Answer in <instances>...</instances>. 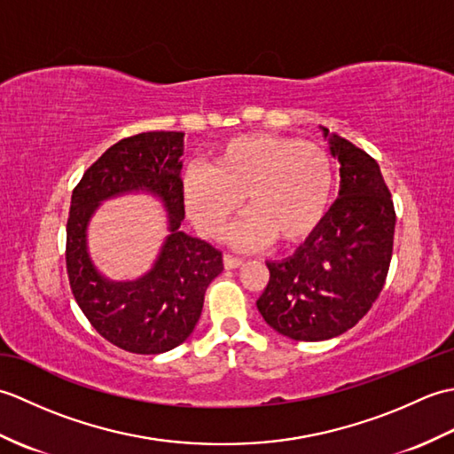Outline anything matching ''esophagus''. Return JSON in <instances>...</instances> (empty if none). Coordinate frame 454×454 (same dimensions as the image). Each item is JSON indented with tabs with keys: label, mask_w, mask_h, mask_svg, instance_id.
Here are the masks:
<instances>
[{
	"label": "esophagus",
	"mask_w": 454,
	"mask_h": 454,
	"mask_svg": "<svg viewBox=\"0 0 454 454\" xmlns=\"http://www.w3.org/2000/svg\"><path fill=\"white\" fill-rule=\"evenodd\" d=\"M244 263L242 257H236V255H230V254H224V267L226 269H238L239 265Z\"/></svg>",
	"instance_id": "esophagus-1"
}]
</instances>
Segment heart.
Returning a JSON list of instances; mask_svg holds the SVG:
<instances>
[{
    "mask_svg": "<svg viewBox=\"0 0 454 454\" xmlns=\"http://www.w3.org/2000/svg\"><path fill=\"white\" fill-rule=\"evenodd\" d=\"M333 181V161L322 146L254 132L220 144L208 169L191 168L183 177V200L200 232L216 238L246 197L252 215L234 230L232 242L255 247L273 238L291 246L322 224Z\"/></svg>",
    "mask_w": 454,
    "mask_h": 454,
    "instance_id": "obj_1",
    "label": "heart"
}]
</instances>
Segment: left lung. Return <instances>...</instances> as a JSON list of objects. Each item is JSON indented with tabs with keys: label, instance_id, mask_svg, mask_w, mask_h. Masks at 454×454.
I'll use <instances>...</instances> for the list:
<instances>
[{
	"label": "left lung",
	"instance_id": "1",
	"mask_svg": "<svg viewBox=\"0 0 454 454\" xmlns=\"http://www.w3.org/2000/svg\"><path fill=\"white\" fill-rule=\"evenodd\" d=\"M322 130L341 166L340 197L291 257L267 262L269 283L257 301L263 320L294 341L332 340L371 310L387 281L396 226L379 163Z\"/></svg>",
	"mask_w": 454,
	"mask_h": 454
}]
</instances>
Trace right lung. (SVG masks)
Returning <instances> with one entry per match:
<instances>
[{
    "label": "right lung",
    "instance_id": "1",
    "mask_svg": "<svg viewBox=\"0 0 454 454\" xmlns=\"http://www.w3.org/2000/svg\"><path fill=\"white\" fill-rule=\"evenodd\" d=\"M183 132L124 138L83 173L72 192L66 267L75 302L113 345L138 355L166 353L195 330L205 293L222 273V252L181 230ZM148 192L168 212V236L149 271L137 279L105 278L89 255L87 226L103 200Z\"/></svg>",
    "mask_w": 454,
    "mask_h": 454
}]
</instances>
